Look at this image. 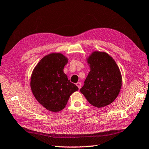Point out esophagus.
Instances as JSON below:
<instances>
[{
    "label": "esophagus",
    "instance_id": "esophagus-1",
    "mask_svg": "<svg viewBox=\"0 0 149 149\" xmlns=\"http://www.w3.org/2000/svg\"><path fill=\"white\" fill-rule=\"evenodd\" d=\"M76 85H77V86L78 87L79 89H81V84L80 82H78V83L76 84Z\"/></svg>",
    "mask_w": 149,
    "mask_h": 149
}]
</instances>
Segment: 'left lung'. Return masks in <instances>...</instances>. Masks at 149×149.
<instances>
[{"mask_svg":"<svg viewBox=\"0 0 149 149\" xmlns=\"http://www.w3.org/2000/svg\"><path fill=\"white\" fill-rule=\"evenodd\" d=\"M90 72L80 92L89 104L101 108L117 98L122 86L120 69L109 54L95 51L86 58Z\"/></svg>","mask_w":149,"mask_h":149,"instance_id":"8db88e82","label":"left lung"}]
</instances>
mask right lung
Here are the masks:
<instances>
[{
    "instance_id": "right-lung-1",
    "label": "right lung",
    "mask_w": 149,
    "mask_h": 149,
    "mask_svg": "<svg viewBox=\"0 0 149 149\" xmlns=\"http://www.w3.org/2000/svg\"><path fill=\"white\" fill-rule=\"evenodd\" d=\"M68 58L60 53H50L40 60L31 77L35 98L48 111L57 113L64 109L69 97L78 90L63 72Z\"/></svg>"
}]
</instances>
